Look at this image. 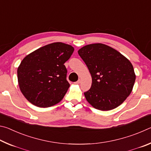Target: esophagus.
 <instances>
[{"instance_id": "esophagus-1", "label": "esophagus", "mask_w": 151, "mask_h": 151, "mask_svg": "<svg viewBox=\"0 0 151 151\" xmlns=\"http://www.w3.org/2000/svg\"><path fill=\"white\" fill-rule=\"evenodd\" d=\"M81 79H79V80H78L76 82H75V84H80L81 83Z\"/></svg>"}]
</instances>
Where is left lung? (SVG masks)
<instances>
[{
	"label": "left lung",
	"mask_w": 151,
	"mask_h": 151,
	"mask_svg": "<svg viewBox=\"0 0 151 151\" xmlns=\"http://www.w3.org/2000/svg\"><path fill=\"white\" fill-rule=\"evenodd\" d=\"M78 53L92 76L91 87L84 93L88 103L100 111L121 105L131 94L136 79L130 60L102 43L86 45Z\"/></svg>",
	"instance_id": "8db88e82"
}]
</instances>
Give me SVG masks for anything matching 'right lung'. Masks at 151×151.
Instances as JSON below:
<instances>
[{
  "label": "right lung",
  "instance_id": "add662e5",
  "mask_svg": "<svg viewBox=\"0 0 151 151\" xmlns=\"http://www.w3.org/2000/svg\"><path fill=\"white\" fill-rule=\"evenodd\" d=\"M74 51L71 45L53 42L26 56L17 69L20 90L30 103L46 108L62 100L69 88L64 64Z\"/></svg>",
  "mask_w": 151,
  "mask_h": 151
}]
</instances>
